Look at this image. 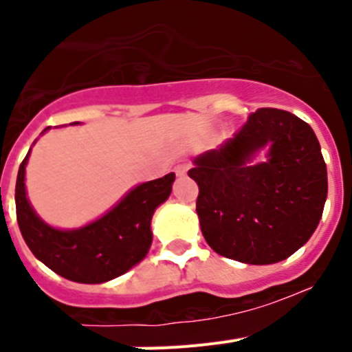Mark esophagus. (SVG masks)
Here are the masks:
<instances>
[{
  "label": "esophagus",
  "instance_id": "1",
  "mask_svg": "<svg viewBox=\"0 0 352 352\" xmlns=\"http://www.w3.org/2000/svg\"><path fill=\"white\" fill-rule=\"evenodd\" d=\"M186 173H188V166H183V164H179V166H176V174H178L179 178H183V176H186Z\"/></svg>",
  "mask_w": 352,
  "mask_h": 352
}]
</instances>
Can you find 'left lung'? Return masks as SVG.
Returning <instances> with one entry per match:
<instances>
[{"label": "left lung", "instance_id": "obj_1", "mask_svg": "<svg viewBox=\"0 0 352 352\" xmlns=\"http://www.w3.org/2000/svg\"><path fill=\"white\" fill-rule=\"evenodd\" d=\"M261 148L266 162L253 164ZM195 210L217 254L247 264L280 263L319 226L328 173L316 133L294 114L263 107L234 138L194 158Z\"/></svg>", "mask_w": 352, "mask_h": 352}]
</instances>
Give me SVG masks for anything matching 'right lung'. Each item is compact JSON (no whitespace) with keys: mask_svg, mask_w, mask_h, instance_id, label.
<instances>
[{"mask_svg":"<svg viewBox=\"0 0 352 352\" xmlns=\"http://www.w3.org/2000/svg\"><path fill=\"white\" fill-rule=\"evenodd\" d=\"M30 153L31 149L19 167L15 210L21 234L36 259L79 284H104L144 259L153 241L151 219L170 195L176 174L133 186L113 210L79 229H56L43 222L28 201L24 178Z\"/></svg>","mask_w":352,"mask_h":352,"instance_id":"add662e5","label":"right lung"}]
</instances>
